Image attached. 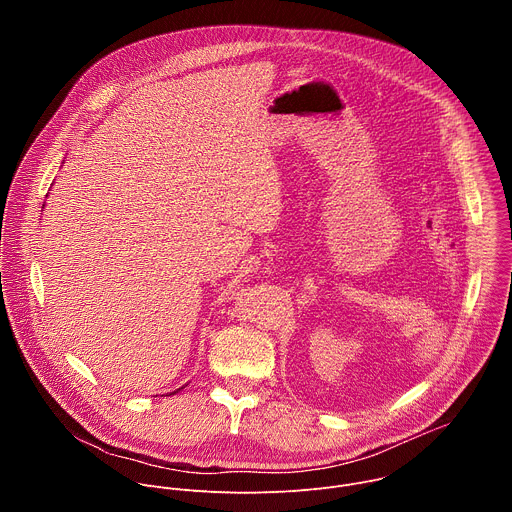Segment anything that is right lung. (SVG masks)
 Instances as JSON below:
<instances>
[{
	"mask_svg": "<svg viewBox=\"0 0 512 512\" xmlns=\"http://www.w3.org/2000/svg\"><path fill=\"white\" fill-rule=\"evenodd\" d=\"M176 392H178V390H176ZM172 394H174V392H172Z\"/></svg>",
	"mask_w": 512,
	"mask_h": 512,
	"instance_id": "1",
	"label": "right lung"
}]
</instances>
